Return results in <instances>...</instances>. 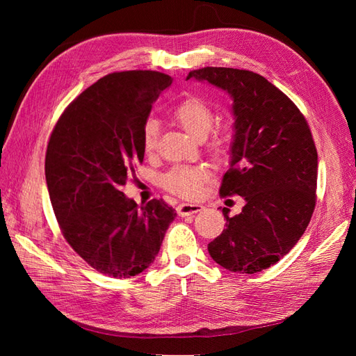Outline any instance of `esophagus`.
Segmentation results:
<instances>
[{
  "label": "esophagus",
  "instance_id": "obj_1",
  "mask_svg": "<svg viewBox=\"0 0 356 356\" xmlns=\"http://www.w3.org/2000/svg\"><path fill=\"white\" fill-rule=\"evenodd\" d=\"M204 207L200 203H179L177 207V212L179 217H187V215L197 213L203 209Z\"/></svg>",
  "mask_w": 356,
  "mask_h": 356
}]
</instances>
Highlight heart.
<instances>
[{
	"label": "heart",
	"mask_w": 356,
	"mask_h": 356,
	"mask_svg": "<svg viewBox=\"0 0 356 356\" xmlns=\"http://www.w3.org/2000/svg\"><path fill=\"white\" fill-rule=\"evenodd\" d=\"M174 118L184 131L196 139H203L209 134L215 123V111L212 106L200 98H188L182 101L174 111ZM159 124L154 118H148L143 126L141 143L147 154H152L157 145ZM233 132L230 126H221L213 132L212 148L215 152H224L232 141ZM209 177V170L204 166H175L161 178V184L168 190L182 197H195L204 181Z\"/></svg>",
	"instance_id": "heart-1"
}]
</instances>
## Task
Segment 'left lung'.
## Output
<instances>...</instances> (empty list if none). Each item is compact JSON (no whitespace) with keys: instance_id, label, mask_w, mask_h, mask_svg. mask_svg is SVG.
I'll return each mask as SVG.
<instances>
[{"instance_id":"obj_1","label":"left lung","mask_w":356,"mask_h":356,"mask_svg":"<svg viewBox=\"0 0 356 356\" xmlns=\"http://www.w3.org/2000/svg\"><path fill=\"white\" fill-rule=\"evenodd\" d=\"M207 81L233 101L230 169L220 195L243 197L242 212L229 217L209 245L215 263L252 275L276 264L303 236L316 203L318 153L303 114L260 74L207 67L187 80Z\"/></svg>"}]
</instances>
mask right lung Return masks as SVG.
Masks as SVG:
<instances>
[{
  "label": "right lung",
  "instance_id": "add662e5",
  "mask_svg": "<svg viewBox=\"0 0 356 356\" xmlns=\"http://www.w3.org/2000/svg\"><path fill=\"white\" fill-rule=\"evenodd\" d=\"M172 84L157 71L105 75L63 111L46 153V182L63 236L95 270L117 279L153 264L177 212L163 200L138 207L122 187L143 161V126Z\"/></svg>",
  "mask_w": 356,
  "mask_h": 356
}]
</instances>
